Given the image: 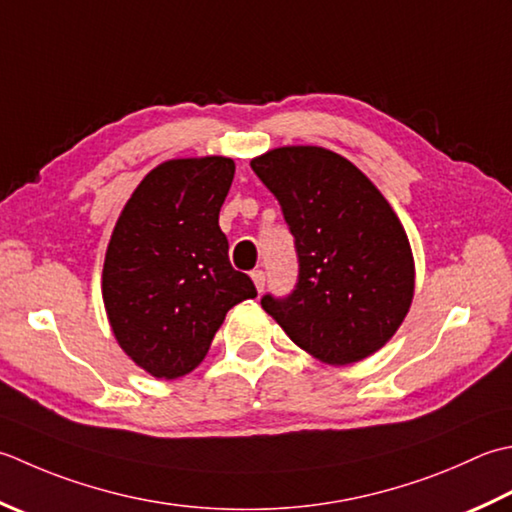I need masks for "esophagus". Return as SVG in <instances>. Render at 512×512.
<instances>
[{
    "label": "esophagus",
    "instance_id": "1",
    "mask_svg": "<svg viewBox=\"0 0 512 512\" xmlns=\"http://www.w3.org/2000/svg\"><path fill=\"white\" fill-rule=\"evenodd\" d=\"M250 277H253V284H255V288H257V293H262L264 286H266L264 270H253V273H250Z\"/></svg>",
    "mask_w": 512,
    "mask_h": 512
}]
</instances>
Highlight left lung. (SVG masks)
Listing matches in <instances>:
<instances>
[{
  "label": "left lung",
  "instance_id": "obj_1",
  "mask_svg": "<svg viewBox=\"0 0 512 512\" xmlns=\"http://www.w3.org/2000/svg\"><path fill=\"white\" fill-rule=\"evenodd\" d=\"M295 237L293 295L262 308L293 342L328 366L384 348L415 295V259L397 213L346 157L322 146H282L250 159Z\"/></svg>",
  "mask_w": 512,
  "mask_h": 512
}]
</instances>
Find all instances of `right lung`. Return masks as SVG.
<instances>
[{
  "instance_id": "right-lung-1",
  "label": "right lung",
  "mask_w": 512,
  "mask_h": 512,
  "mask_svg": "<svg viewBox=\"0 0 512 512\" xmlns=\"http://www.w3.org/2000/svg\"><path fill=\"white\" fill-rule=\"evenodd\" d=\"M235 177L222 155L168 159L119 213L102 270V297L119 348L157 379L204 362L226 313L257 297L228 262L219 208Z\"/></svg>"
}]
</instances>
